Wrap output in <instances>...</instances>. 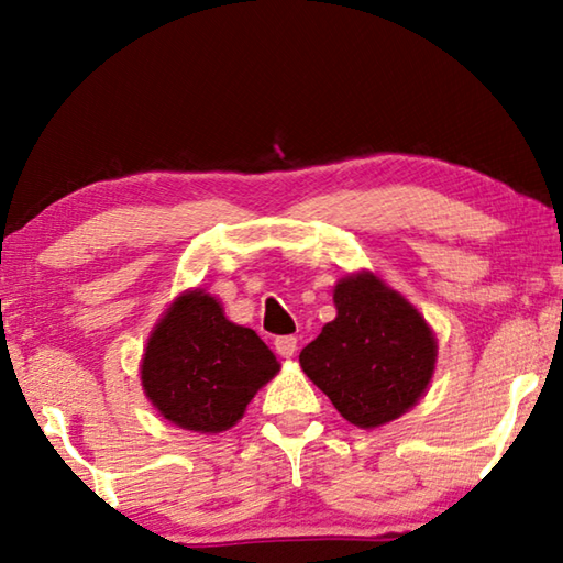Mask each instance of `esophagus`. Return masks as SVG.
<instances>
[{"label": "esophagus", "mask_w": 563, "mask_h": 563, "mask_svg": "<svg viewBox=\"0 0 563 563\" xmlns=\"http://www.w3.org/2000/svg\"><path fill=\"white\" fill-rule=\"evenodd\" d=\"M295 350H298V338L285 335V338L275 340V352H278L280 357H292Z\"/></svg>", "instance_id": "obj_1"}]
</instances>
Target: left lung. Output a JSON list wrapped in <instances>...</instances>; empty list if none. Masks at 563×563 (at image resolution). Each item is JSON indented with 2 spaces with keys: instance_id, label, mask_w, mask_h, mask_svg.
<instances>
[{
  "instance_id": "obj_1",
  "label": "left lung",
  "mask_w": 563,
  "mask_h": 563,
  "mask_svg": "<svg viewBox=\"0 0 563 563\" xmlns=\"http://www.w3.org/2000/svg\"><path fill=\"white\" fill-rule=\"evenodd\" d=\"M338 316L300 352V367L360 430L402 417L424 397L437 338L412 302L369 271L332 290Z\"/></svg>"
}]
</instances>
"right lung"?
Segmentation results:
<instances>
[{
	"instance_id": "add662e5",
	"label": "right lung",
	"mask_w": 563,
	"mask_h": 563,
	"mask_svg": "<svg viewBox=\"0 0 563 563\" xmlns=\"http://www.w3.org/2000/svg\"><path fill=\"white\" fill-rule=\"evenodd\" d=\"M139 373L161 417L180 430L218 434L245 415L280 362L255 330L228 320L211 292L190 288L151 330Z\"/></svg>"
}]
</instances>
